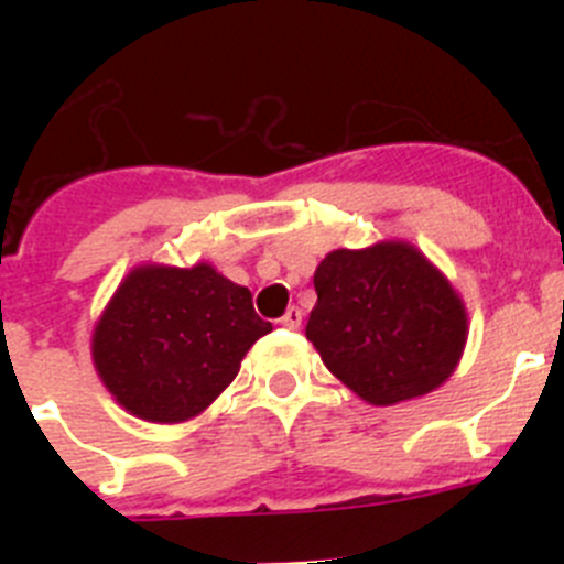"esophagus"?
Wrapping results in <instances>:
<instances>
[{
    "label": "esophagus",
    "instance_id": "34e87169",
    "mask_svg": "<svg viewBox=\"0 0 564 564\" xmlns=\"http://www.w3.org/2000/svg\"><path fill=\"white\" fill-rule=\"evenodd\" d=\"M279 325L288 327V330H296V327L302 325V311H299V307H288L285 316L279 318Z\"/></svg>",
    "mask_w": 564,
    "mask_h": 564
}]
</instances>
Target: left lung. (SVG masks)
I'll return each instance as SVG.
<instances>
[{
	"label": "left lung",
	"mask_w": 564,
	"mask_h": 564,
	"mask_svg": "<svg viewBox=\"0 0 564 564\" xmlns=\"http://www.w3.org/2000/svg\"><path fill=\"white\" fill-rule=\"evenodd\" d=\"M305 336L327 370L372 406L437 390L460 364L468 313L446 273L403 239L336 248L313 273Z\"/></svg>",
	"instance_id": "1"
}]
</instances>
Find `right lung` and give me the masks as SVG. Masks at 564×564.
<instances>
[{"label": "right lung", "instance_id": "1", "mask_svg": "<svg viewBox=\"0 0 564 564\" xmlns=\"http://www.w3.org/2000/svg\"><path fill=\"white\" fill-rule=\"evenodd\" d=\"M251 291L212 262H143L123 276L93 327V364L129 415L183 423L237 378L253 341L271 333Z\"/></svg>", "mask_w": 564, "mask_h": 564}]
</instances>
